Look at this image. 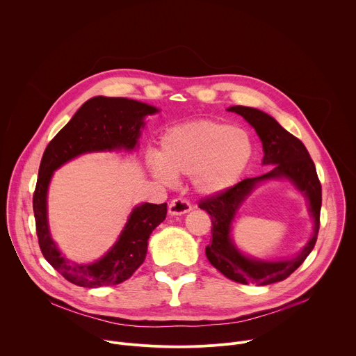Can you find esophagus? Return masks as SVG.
Wrapping results in <instances>:
<instances>
[{
    "label": "esophagus",
    "mask_w": 356,
    "mask_h": 356,
    "mask_svg": "<svg viewBox=\"0 0 356 356\" xmlns=\"http://www.w3.org/2000/svg\"><path fill=\"white\" fill-rule=\"evenodd\" d=\"M191 211V204L184 198H175L169 204V214L170 216H183Z\"/></svg>",
    "instance_id": "1"
}]
</instances>
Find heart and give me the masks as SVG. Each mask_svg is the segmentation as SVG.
Segmentation results:
<instances>
[{
	"label": "heart",
	"instance_id": "heart-1",
	"mask_svg": "<svg viewBox=\"0 0 356 356\" xmlns=\"http://www.w3.org/2000/svg\"><path fill=\"white\" fill-rule=\"evenodd\" d=\"M252 155L253 142L245 129L201 120L168 129L158 155L147 156V166L163 183L175 176H191L200 194L216 195L239 181Z\"/></svg>",
	"mask_w": 356,
	"mask_h": 356
}]
</instances>
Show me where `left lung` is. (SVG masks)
<instances>
[{
	"label": "left lung",
	"instance_id": "8db88e82",
	"mask_svg": "<svg viewBox=\"0 0 356 356\" xmlns=\"http://www.w3.org/2000/svg\"><path fill=\"white\" fill-rule=\"evenodd\" d=\"M255 128L264 147L262 165L273 166L268 173L239 181L229 190L210 195L198 202L201 210L211 216L213 241L206 248L210 264L225 277L242 283L266 286L287 279L313 250L321 211V184L309 150L300 139L287 132L273 117L243 106L229 107ZM289 179L309 201L314 218V234L309 242L293 259L283 261H264L243 256L230 238L232 222L241 202L261 182L268 179Z\"/></svg>",
	"mask_w": 356,
	"mask_h": 356
}]
</instances>
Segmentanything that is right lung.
I'll use <instances>...</instances> for the list:
<instances>
[{
    "label": "right lung",
    "mask_w": 356,
    "mask_h": 356,
    "mask_svg": "<svg viewBox=\"0 0 356 356\" xmlns=\"http://www.w3.org/2000/svg\"><path fill=\"white\" fill-rule=\"evenodd\" d=\"M159 110L122 97H92L46 146L33 193L36 234L44 259L66 280L81 287L114 286L129 279L143 264L147 239L166 218L168 204L142 202L128 217L115 243L92 264L66 259L52 239L47 222V188L55 170L69 161L91 152H132L138 146L145 118Z\"/></svg>",
    "instance_id": "1"
}]
</instances>
